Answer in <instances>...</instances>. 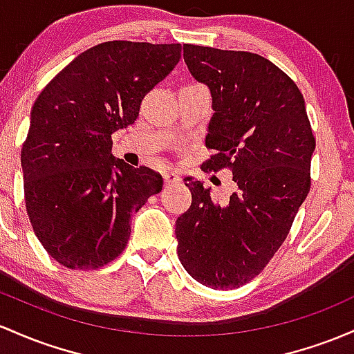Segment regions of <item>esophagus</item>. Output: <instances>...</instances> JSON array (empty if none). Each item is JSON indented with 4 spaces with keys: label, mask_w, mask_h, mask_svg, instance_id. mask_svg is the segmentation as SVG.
<instances>
[{
    "label": "esophagus",
    "mask_w": 354,
    "mask_h": 354,
    "mask_svg": "<svg viewBox=\"0 0 354 354\" xmlns=\"http://www.w3.org/2000/svg\"><path fill=\"white\" fill-rule=\"evenodd\" d=\"M180 181H181V178L176 171H166L165 173V183L166 185H176V183H180Z\"/></svg>",
    "instance_id": "obj_1"
}]
</instances>
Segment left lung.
Returning <instances> with one entry per match:
<instances>
[{"label": "left lung", "mask_w": 354, "mask_h": 354, "mask_svg": "<svg viewBox=\"0 0 354 354\" xmlns=\"http://www.w3.org/2000/svg\"><path fill=\"white\" fill-rule=\"evenodd\" d=\"M188 70L212 92L203 169L228 168L239 186L227 205L185 178L192 207L176 220L178 257L200 284L236 289L259 275L289 235L310 188L316 147L294 80L250 52L183 45Z\"/></svg>", "instance_id": "8db88e82"}]
</instances>
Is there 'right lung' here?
<instances>
[{
    "label": "right lung",
    "instance_id": "1",
    "mask_svg": "<svg viewBox=\"0 0 354 354\" xmlns=\"http://www.w3.org/2000/svg\"><path fill=\"white\" fill-rule=\"evenodd\" d=\"M181 45L104 41L57 73L35 100L21 149L26 213L48 255L99 269L127 245L131 215L162 188L161 174L112 154L142 99L174 68Z\"/></svg>",
    "mask_w": 354,
    "mask_h": 354
}]
</instances>
